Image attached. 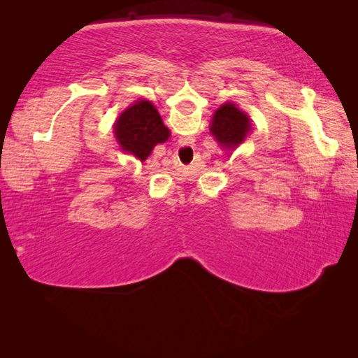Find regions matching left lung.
Listing matches in <instances>:
<instances>
[{
	"label": "left lung",
	"instance_id": "8db88e82",
	"mask_svg": "<svg viewBox=\"0 0 358 358\" xmlns=\"http://www.w3.org/2000/svg\"><path fill=\"white\" fill-rule=\"evenodd\" d=\"M250 129L251 123L248 115L230 102L217 108L211 121V134L224 148L237 147L245 141Z\"/></svg>",
	"mask_w": 358,
	"mask_h": 358
}]
</instances>
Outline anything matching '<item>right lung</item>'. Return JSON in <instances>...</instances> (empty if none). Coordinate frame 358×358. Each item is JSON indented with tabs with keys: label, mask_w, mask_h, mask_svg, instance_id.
Listing matches in <instances>:
<instances>
[{
	"label": "right lung",
	"mask_w": 358,
	"mask_h": 358,
	"mask_svg": "<svg viewBox=\"0 0 358 358\" xmlns=\"http://www.w3.org/2000/svg\"><path fill=\"white\" fill-rule=\"evenodd\" d=\"M115 126L121 148L136 155L141 161L147 159L156 143H162L169 138V129L155 106L148 101H137L134 106L126 108Z\"/></svg>",
	"instance_id": "add662e5"
}]
</instances>
